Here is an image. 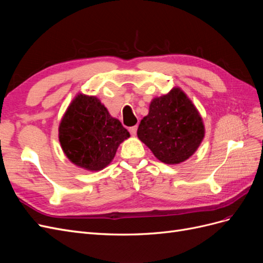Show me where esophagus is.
Here are the masks:
<instances>
[{"instance_id":"esophagus-1","label":"esophagus","mask_w":263,"mask_h":263,"mask_svg":"<svg viewBox=\"0 0 263 263\" xmlns=\"http://www.w3.org/2000/svg\"><path fill=\"white\" fill-rule=\"evenodd\" d=\"M137 128H138V126H137V125H135V126L129 127V133L133 135V136H135V135H136V133H137Z\"/></svg>"}]
</instances>
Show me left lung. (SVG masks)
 Segmentation results:
<instances>
[{
    "instance_id": "1",
    "label": "left lung",
    "mask_w": 263,
    "mask_h": 263,
    "mask_svg": "<svg viewBox=\"0 0 263 263\" xmlns=\"http://www.w3.org/2000/svg\"><path fill=\"white\" fill-rule=\"evenodd\" d=\"M203 119L180 87L155 98L137 136L161 162L178 164L192 156L204 138Z\"/></svg>"
}]
</instances>
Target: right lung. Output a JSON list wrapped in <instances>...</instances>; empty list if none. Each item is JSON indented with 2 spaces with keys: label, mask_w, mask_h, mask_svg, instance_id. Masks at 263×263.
Here are the masks:
<instances>
[{
  "label": "right lung",
  "mask_w": 263,
  "mask_h": 263,
  "mask_svg": "<svg viewBox=\"0 0 263 263\" xmlns=\"http://www.w3.org/2000/svg\"><path fill=\"white\" fill-rule=\"evenodd\" d=\"M129 136L97 97L81 93L70 103L59 125L63 153L71 162L89 171L107 166L118 146Z\"/></svg>",
  "instance_id": "obj_1"
}]
</instances>
